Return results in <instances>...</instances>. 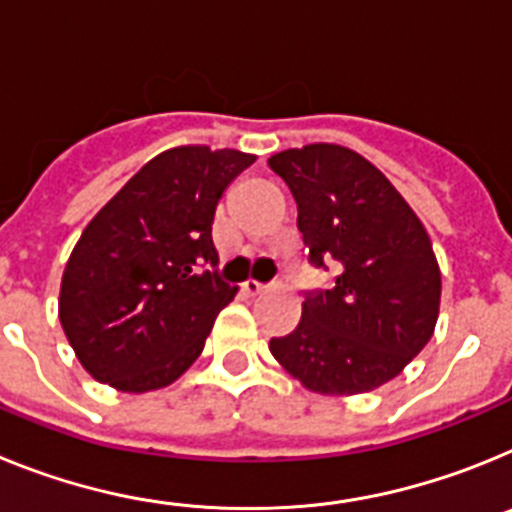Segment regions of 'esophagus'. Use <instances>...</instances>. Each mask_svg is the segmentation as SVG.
Masks as SVG:
<instances>
[{
  "label": "esophagus",
  "mask_w": 512,
  "mask_h": 512,
  "mask_svg": "<svg viewBox=\"0 0 512 512\" xmlns=\"http://www.w3.org/2000/svg\"><path fill=\"white\" fill-rule=\"evenodd\" d=\"M241 292L246 297H256V295H261V292H266V287H264V284H259V282H243Z\"/></svg>",
  "instance_id": "obj_1"
}]
</instances>
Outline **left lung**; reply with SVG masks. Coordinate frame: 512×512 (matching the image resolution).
<instances>
[{"label":"left lung","mask_w":512,"mask_h":512,"mask_svg":"<svg viewBox=\"0 0 512 512\" xmlns=\"http://www.w3.org/2000/svg\"><path fill=\"white\" fill-rule=\"evenodd\" d=\"M297 202V228L315 269L338 271L305 292L297 328L271 338L274 359L307 390H377L431 341L441 271L413 207L351 148L312 143L269 158Z\"/></svg>","instance_id":"1"}]
</instances>
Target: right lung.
<instances>
[{
    "label": "right lung",
    "mask_w": 512,
    "mask_h": 512,
    "mask_svg": "<svg viewBox=\"0 0 512 512\" xmlns=\"http://www.w3.org/2000/svg\"><path fill=\"white\" fill-rule=\"evenodd\" d=\"M253 161L233 148H169L84 228L63 269L58 318L97 382L161 390L202 354L217 312L238 292L215 269L212 220Z\"/></svg>",
    "instance_id": "add662e5"
}]
</instances>
